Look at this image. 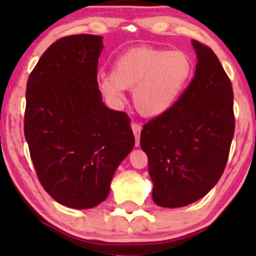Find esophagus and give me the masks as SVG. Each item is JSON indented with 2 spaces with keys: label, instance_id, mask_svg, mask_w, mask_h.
<instances>
[{
  "label": "esophagus",
  "instance_id": "1",
  "mask_svg": "<svg viewBox=\"0 0 256 256\" xmlns=\"http://www.w3.org/2000/svg\"><path fill=\"white\" fill-rule=\"evenodd\" d=\"M132 132H134V135H135V138H136V146H140V134H141V129H142L141 124L132 122Z\"/></svg>",
  "mask_w": 256,
  "mask_h": 256
}]
</instances>
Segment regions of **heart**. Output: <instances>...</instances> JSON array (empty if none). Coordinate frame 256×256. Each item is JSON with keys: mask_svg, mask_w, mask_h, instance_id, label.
<instances>
[{"mask_svg": "<svg viewBox=\"0 0 256 256\" xmlns=\"http://www.w3.org/2000/svg\"><path fill=\"white\" fill-rule=\"evenodd\" d=\"M192 74V62L183 51L132 48L114 62L99 86L110 101L120 104L124 88H132V102L140 114L158 116L169 110Z\"/></svg>", "mask_w": 256, "mask_h": 256, "instance_id": "heart-1", "label": "heart"}]
</instances>
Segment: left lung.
<instances>
[{
    "mask_svg": "<svg viewBox=\"0 0 256 256\" xmlns=\"http://www.w3.org/2000/svg\"><path fill=\"white\" fill-rule=\"evenodd\" d=\"M197 66L191 82L166 113L143 126L152 199L182 208L204 197L225 170L236 118L232 82L208 45L192 40Z\"/></svg>",
    "mask_w": 256,
    "mask_h": 256,
    "instance_id": "left-lung-1",
    "label": "left lung"
}]
</instances>
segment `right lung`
<instances>
[{"instance_id":"1","label":"right lung","mask_w":256,"mask_h":256,"mask_svg":"<svg viewBox=\"0 0 256 256\" xmlns=\"http://www.w3.org/2000/svg\"><path fill=\"white\" fill-rule=\"evenodd\" d=\"M102 38L56 40L26 84L24 135L37 177L56 202L72 208H92L107 198L115 170L135 144L127 113L101 99Z\"/></svg>"}]
</instances>
